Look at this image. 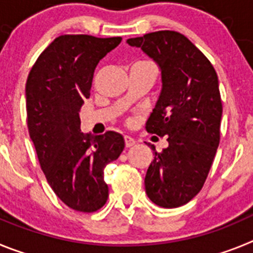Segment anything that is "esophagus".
Here are the masks:
<instances>
[{
    "label": "esophagus",
    "instance_id": "34e87169",
    "mask_svg": "<svg viewBox=\"0 0 253 253\" xmlns=\"http://www.w3.org/2000/svg\"><path fill=\"white\" fill-rule=\"evenodd\" d=\"M124 140H125V146H126V148H129V147H133L134 144H135V139L131 137H129V135H125L124 137Z\"/></svg>",
    "mask_w": 253,
    "mask_h": 253
}]
</instances>
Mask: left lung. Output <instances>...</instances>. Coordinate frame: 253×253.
I'll return each instance as SVG.
<instances>
[{"instance_id": "8db88e82", "label": "left lung", "mask_w": 253, "mask_h": 253, "mask_svg": "<svg viewBox=\"0 0 253 253\" xmlns=\"http://www.w3.org/2000/svg\"><path fill=\"white\" fill-rule=\"evenodd\" d=\"M158 64V100L146 123L148 133L166 135L144 178L146 193L162 208L186 204L202 190L220 139L222 100L215 69L185 35L162 30L126 40Z\"/></svg>"}]
</instances>
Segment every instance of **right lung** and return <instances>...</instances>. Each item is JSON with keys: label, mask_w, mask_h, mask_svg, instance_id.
I'll return each instance as SVG.
<instances>
[{"label": "right lung", "mask_w": 253, "mask_h": 253, "mask_svg": "<svg viewBox=\"0 0 253 253\" xmlns=\"http://www.w3.org/2000/svg\"><path fill=\"white\" fill-rule=\"evenodd\" d=\"M120 42V37L60 35L39 55L26 81L28 128L40 167L55 195L77 211L104 207L109 196L104 169L125 146L116 131L93 137L80 129L96 66Z\"/></svg>", "instance_id": "obj_1"}]
</instances>
